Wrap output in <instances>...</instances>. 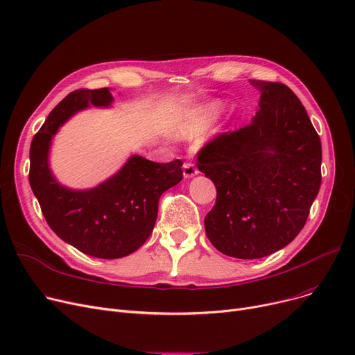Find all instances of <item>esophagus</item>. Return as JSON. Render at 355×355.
Returning a JSON list of instances; mask_svg holds the SVG:
<instances>
[{"instance_id": "1", "label": "esophagus", "mask_w": 355, "mask_h": 355, "mask_svg": "<svg viewBox=\"0 0 355 355\" xmlns=\"http://www.w3.org/2000/svg\"><path fill=\"white\" fill-rule=\"evenodd\" d=\"M182 174H184V178H193L194 175L198 174V170L197 166L191 162H185L182 165Z\"/></svg>"}]
</instances>
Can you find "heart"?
<instances>
[{
	"instance_id": "heart-1",
	"label": "heart",
	"mask_w": 355,
	"mask_h": 355,
	"mask_svg": "<svg viewBox=\"0 0 355 355\" xmlns=\"http://www.w3.org/2000/svg\"><path fill=\"white\" fill-rule=\"evenodd\" d=\"M221 109L220 101H206L181 109L173 119V134L180 139L196 138L217 119Z\"/></svg>"
}]
</instances>
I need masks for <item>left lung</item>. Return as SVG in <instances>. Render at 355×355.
<instances>
[{
    "label": "left lung",
    "mask_w": 355,
    "mask_h": 355,
    "mask_svg": "<svg viewBox=\"0 0 355 355\" xmlns=\"http://www.w3.org/2000/svg\"><path fill=\"white\" fill-rule=\"evenodd\" d=\"M250 85L260 92L252 122L207 144L197 164L217 190L206 234L218 252L237 259L288 246L321 187V139L301 101L282 83Z\"/></svg>",
    "instance_id": "obj_1"
}]
</instances>
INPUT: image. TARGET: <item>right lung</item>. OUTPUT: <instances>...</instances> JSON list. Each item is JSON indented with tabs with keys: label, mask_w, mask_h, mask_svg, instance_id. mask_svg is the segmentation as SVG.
I'll list each match as a JSON object with an SVG mask.
<instances>
[{
	"label": "right lung",
	"mask_w": 355,
	"mask_h": 355,
	"mask_svg": "<svg viewBox=\"0 0 355 355\" xmlns=\"http://www.w3.org/2000/svg\"><path fill=\"white\" fill-rule=\"evenodd\" d=\"M109 87L74 90L55 106L31 141L30 185L51 230L66 243L99 259H119L138 250L153 233L158 200L182 180V162L168 164L130 155L121 170L92 189L63 185L50 168L54 135L78 112L112 107Z\"/></svg>",
	"instance_id": "right-lung-1"
}]
</instances>
